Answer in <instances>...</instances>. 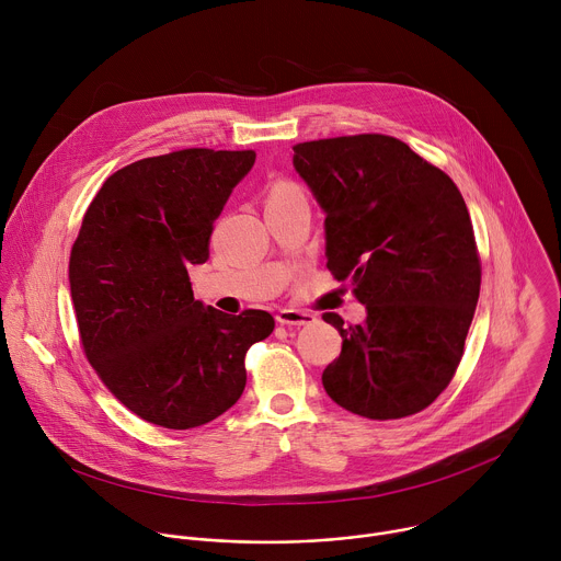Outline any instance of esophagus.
Instances as JSON below:
<instances>
[{
	"label": "esophagus",
	"mask_w": 561,
	"mask_h": 561,
	"mask_svg": "<svg viewBox=\"0 0 561 561\" xmlns=\"http://www.w3.org/2000/svg\"><path fill=\"white\" fill-rule=\"evenodd\" d=\"M277 322H279L282 327H310V324L317 322V319H314V314H310V312H306V310L282 308V310L277 312Z\"/></svg>",
	"instance_id": "esophagus-1"
}]
</instances>
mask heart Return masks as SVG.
Masks as SVG:
<instances>
[{
  "label": "heart",
  "mask_w": 561,
  "mask_h": 561,
  "mask_svg": "<svg viewBox=\"0 0 561 561\" xmlns=\"http://www.w3.org/2000/svg\"><path fill=\"white\" fill-rule=\"evenodd\" d=\"M299 193H301V191H299L295 184L279 180V182H275V184L268 188L266 204H271V202H279V199H286V197H293V195H299Z\"/></svg>",
  "instance_id": "1"
}]
</instances>
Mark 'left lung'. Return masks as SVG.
Returning <instances> with one entry per match:
<instances>
[{
  "instance_id": "obj_1",
  "label": "left lung",
  "mask_w": 561,
  "mask_h": 561,
  "mask_svg": "<svg viewBox=\"0 0 561 561\" xmlns=\"http://www.w3.org/2000/svg\"><path fill=\"white\" fill-rule=\"evenodd\" d=\"M293 164L327 213V268L351 279L366 322L344 327L322 383L366 420L431 407L450 383L472 322L482 262L455 182L409 144L364 133L293 146Z\"/></svg>"
}]
</instances>
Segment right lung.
<instances>
[{
  "instance_id": "right-lung-1",
  "label": "right lung",
  "mask_w": 561,
  "mask_h": 561,
  "mask_svg": "<svg viewBox=\"0 0 561 561\" xmlns=\"http://www.w3.org/2000/svg\"><path fill=\"white\" fill-rule=\"evenodd\" d=\"M255 150L184 148L113 173L70 249L68 279L84 355L119 402L154 426L188 431L226 413L247 386V351L266 310L226 314L193 297L188 264Z\"/></svg>"
}]
</instances>
